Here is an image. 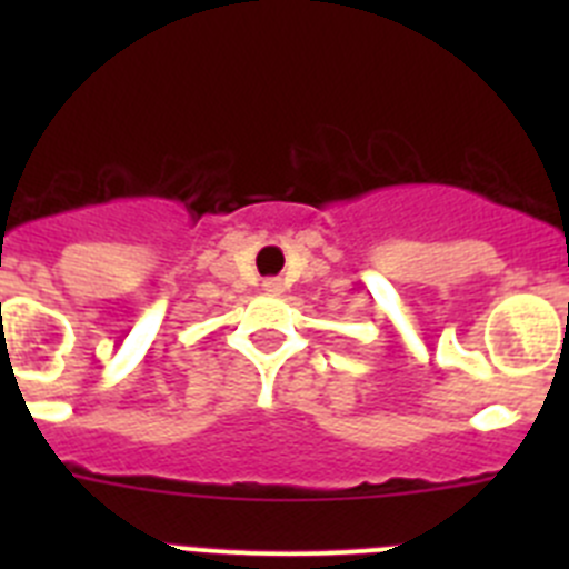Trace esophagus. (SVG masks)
I'll return each instance as SVG.
<instances>
[{"instance_id":"esophagus-1","label":"esophagus","mask_w":569,"mask_h":569,"mask_svg":"<svg viewBox=\"0 0 569 569\" xmlns=\"http://www.w3.org/2000/svg\"><path fill=\"white\" fill-rule=\"evenodd\" d=\"M261 288H264V293H270V296H281V293H284V281L268 279L264 284H261Z\"/></svg>"}]
</instances>
